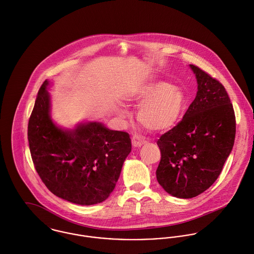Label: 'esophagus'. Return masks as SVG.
<instances>
[{
    "label": "esophagus",
    "mask_w": 254,
    "mask_h": 254,
    "mask_svg": "<svg viewBox=\"0 0 254 254\" xmlns=\"http://www.w3.org/2000/svg\"><path fill=\"white\" fill-rule=\"evenodd\" d=\"M131 143H132L133 147H141L145 143V141L140 136L134 135L131 138Z\"/></svg>",
    "instance_id": "esophagus-1"
}]
</instances>
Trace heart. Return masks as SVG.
I'll use <instances>...</instances> for the list:
<instances>
[{"label":"heart","mask_w":254,"mask_h":254,"mask_svg":"<svg viewBox=\"0 0 254 254\" xmlns=\"http://www.w3.org/2000/svg\"><path fill=\"white\" fill-rule=\"evenodd\" d=\"M129 101L143 104L137 113L138 121L153 130H167L174 127L181 120L186 95L181 87L164 81H156L136 88L128 97ZM122 117L125 110L119 109Z\"/></svg>","instance_id":"b5f03b06"}]
</instances>
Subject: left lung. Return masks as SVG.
<instances>
[{
  "label": "left lung",
  "mask_w": 254,
  "mask_h": 254,
  "mask_svg": "<svg viewBox=\"0 0 254 254\" xmlns=\"http://www.w3.org/2000/svg\"><path fill=\"white\" fill-rule=\"evenodd\" d=\"M190 67L197 81L195 99L183 120L157 141V181L178 198L195 197L215 183L236 136L235 112L225 87L198 66Z\"/></svg>",
  "instance_id": "left-lung-1"
}]
</instances>
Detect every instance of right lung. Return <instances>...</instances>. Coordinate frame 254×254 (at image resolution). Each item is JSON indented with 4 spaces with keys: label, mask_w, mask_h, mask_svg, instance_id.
Instances as JSON below:
<instances>
[{
    "label": "right lung",
    "mask_w": 254,
    "mask_h": 254,
    "mask_svg": "<svg viewBox=\"0 0 254 254\" xmlns=\"http://www.w3.org/2000/svg\"><path fill=\"white\" fill-rule=\"evenodd\" d=\"M50 81L39 89L28 122V142L35 169L56 196L79 205L106 200L131 151L129 134L99 122L63 128L51 118Z\"/></svg>",
    "instance_id": "add662e5"
}]
</instances>
